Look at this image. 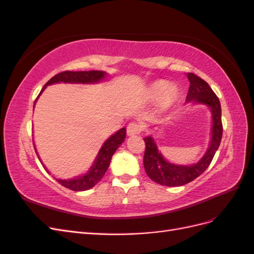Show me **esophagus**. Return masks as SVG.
<instances>
[{
  "label": "esophagus",
  "instance_id": "obj_1",
  "mask_svg": "<svg viewBox=\"0 0 254 254\" xmlns=\"http://www.w3.org/2000/svg\"><path fill=\"white\" fill-rule=\"evenodd\" d=\"M143 130V126L137 122H131L129 123L127 126V134L128 135H135L141 133Z\"/></svg>",
  "mask_w": 254,
  "mask_h": 254
}]
</instances>
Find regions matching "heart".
Returning a JSON list of instances; mask_svg holds the SVG:
<instances>
[{
  "instance_id": "b5f03b06",
  "label": "heart",
  "mask_w": 254,
  "mask_h": 254,
  "mask_svg": "<svg viewBox=\"0 0 254 254\" xmlns=\"http://www.w3.org/2000/svg\"><path fill=\"white\" fill-rule=\"evenodd\" d=\"M148 98L157 101L160 98V106L162 108H168L178 97V90L175 86H170L166 80H157L152 82L147 91Z\"/></svg>"
}]
</instances>
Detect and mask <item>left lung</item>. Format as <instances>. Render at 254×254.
<instances>
[{
	"mask_svg": "<svg viewBox=\"0 0 254 254\" xmlns=\"http://www.w3.org/2000/svg\"><path fill=\"white\" fill-rule=\"evenodd\" d=\"M188 78L190 84L187 95V103L195 102L203 104L209 106L211 109L213 119L211 144L198 163L193 165H176L168 163L162 157L151 136L145 137L143 161L145 172L152 181L161 186L180 187L195 180L209 167L221 141V107L218 97L214 93L209 83L199 76L194 73H188Z\"/></svg>",
	"mask_w": 254,
	"mask_h": 254,
	"instance_id": "left-lung-1",
	"label": "left lung"
}]
</instances>
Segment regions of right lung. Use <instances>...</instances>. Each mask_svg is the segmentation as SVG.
<instances>
[{
	"mask_svg": "<svg viewBox=\"0 0 254 254\" xmlns=\"http://www.w3.org/2000/svg\"><path fill=\"white\" fill-rule=\"evenodd\" d=\"M105 75L106 73L102 71L61 72L55 76H53V77L44 84L40 94L42 93V91L45 89V87L52 83H57V82L94 83L104 79ZM125 137H126V128H122L118 132H115L113 135H111L102 146V148L99 150L93 165H92L90 171L86 175L77 177V178H74V179H70V180H61V179H56V180L63 187L75 191L87 190H90L91 188H93L96 183H98L102 180L107 170H108L113 153L120 147V145L125 141Z\"/></svg>",
	"mask_w": 254,
	"mask_h": 254,
	"instance_id": "obj_1",
	"label": "right lung"
}]
</instances>
